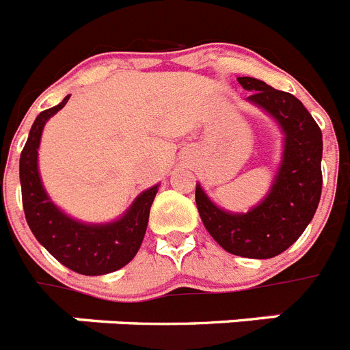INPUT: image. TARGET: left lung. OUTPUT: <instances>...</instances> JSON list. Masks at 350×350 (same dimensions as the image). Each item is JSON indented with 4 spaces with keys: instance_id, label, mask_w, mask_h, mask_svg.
<instances>
[{
    "instance_id": "obj_1",
    "label": "left lung",
    "mask_w": 350,
    "mask_h": 350,
    "mask_svg": "<svg viewBox=\"0 0 350 350\" xmlns=\"http://www.w3.org/2000/svg\"><path fill=\"white\" fill-rule=\"evenodd\" d=\"M283 133V152L271 189L247 212L217 207L196 184V207L212 239L232 255L273 258L291 247L313 219L322 191V133L292 94L255 77H237Z\"/></svg>"
}]
</instances>
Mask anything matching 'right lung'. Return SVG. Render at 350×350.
<instances>
[{"mask_svg": "<svg viewBox=\"0 0 350 350\" xmlns=\"http://www.w3.org/2000/svg\"><path fill=\"white\" fill-rule=\"evenodd\" d=\"M68 98L70 95L58 106L42 111L29 129L19 161L23 207L33 235L59 264L85 276H100L118 271L136 256L159 184L139 193L118 219L107 223H85L62 211L42 184L38 146L47 120L67 104Z\"/></svg>", "mask_w": 350, "mask_h": 350, "instance_id": "1", "label": "right lung"}]
</instances>
